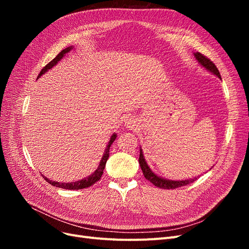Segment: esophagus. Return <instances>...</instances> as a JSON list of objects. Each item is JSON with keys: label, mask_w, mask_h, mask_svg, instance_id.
I'll return each instance as SVG.
<instances>
[{"label": "esophagus", "mask_w": 249, "mask_h": 249, "mask_svg": "<svg viewBox=\"0 0 249 249\" xmlns=\"http://www.w3.org/2000/svg\"><path fill=\"white\" fill-rule=\"evenodd\" d=\"M125 124H126L127 127H131V129H132V127H134L135 125H136V123H135V120L133 118H130V119L126 120Z\"/></svg>", "instance_id": "1"}]
</instances>
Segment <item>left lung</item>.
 I'll return each instance as SVG.
<instances>
[{"label":"left lung","mask_w":249,"mask_h":249,"mask_svg":"<svg viewBox=\"0 0 249 249\" xmlns=\"http://www.w3.org/2000/svg\"><path fill=\"white\" fill-rule=\"evenodd\" d=\"M194 56H195V58L197 59V61L203 67H205V69H207L211 72H213L214 74H216L217 77L220 78L219 71H218V69L216 67V65L213 63V61H211V60L208 57H206L205 55H202L201 53H195ZM139 164H140V167H141V170L143 172V176H144V178L147 180H149V182L152 183L153 185H155L158 188H161V189H176V188H179V187H183V186H186V185H189V184L193 183L194 180L197 179V178H194L185 179V180H169V179H165V178H162L160 177L156 176L155 173L149 169L148 165L146 164V162L144 160V157H143V154H142V149H140Z\"/></svg>","instance_id":"8db88e82"}]
</instances>
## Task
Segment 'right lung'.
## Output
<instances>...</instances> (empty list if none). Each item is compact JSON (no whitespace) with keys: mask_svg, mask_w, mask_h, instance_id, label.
<instances>
[{"mask_svg":"<svg viewBox=\"0 0 249 249\" xmlns=\"http://www.w3.org/2000/svg\"><path fill=\"white\" fill-rule=\"evenodd\" d=\"M72 47H69L66 48L64 50H62L61 52L59 53V54L52 60L51 62H49L46 66L43 67V69L41 70L40 73L38 78L41 76V74H43L46 71H48L50 69H52L53 66L56 65L58 63V61H60L63 58V56L66 54V53H69L71 50ZM116 139V135L113 134L111 138H110V141L108 143V145L106 147V149H105V154L102 158L101 160V163H100V166L97 167V169L92 173L91 176L86 178H83L81 180H77V182H72V183H58V182H55V180H51L47 178H44V179L47 180V182L53 186L55 187H59V188H63V189H69V190H80V189H84V188H88L90 186H92L93 184H95L97 180H99L102 176H103V172H104V169H105V166H106V163H107V160L109 158V149H110V146L113 142H114V140Z\"/></svg>","mask_w":249,"mask_h":249,"instance_id":"1","label":"right lung"}]
</instances>
